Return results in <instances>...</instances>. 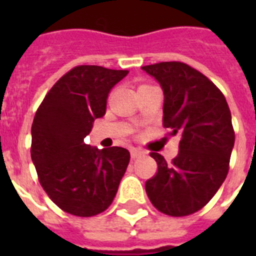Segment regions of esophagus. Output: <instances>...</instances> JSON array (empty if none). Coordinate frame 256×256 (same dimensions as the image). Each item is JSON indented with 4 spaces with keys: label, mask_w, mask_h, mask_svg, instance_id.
I'll use <instances>...</instances> for the list:
<instances>
[{
    "label": "esophagus",
    "mask_w": 256,
    "mask_h": 256,
    "mask_svg": "<svg viewBox=\"0 0 256 256\" xmlns=\"http://www.w3.org/2000/svg\"><path fill=\"white\" fill-rule=\"evenodd\" d=\"M130 154H132V160H136V158H140V156H144V152H142L140 148H132Z\"/></svg>",
    "instance_id": "esophagus-1"
}]
</instances>
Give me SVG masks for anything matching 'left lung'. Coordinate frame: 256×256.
Listing matches in <instances>:
<instances>
[{
	"label": "left lung",
	"instance_id": "left-lung-1",
	"mask_svg": "<svg viewBox=\"0 0 256 256\" xmlns=\"http://www.w3.org/2000/svg\"><path fill=\"white\" fill-rule=\"evenodd\" d=\"M142 70L164 90V126L170 136H180L171 164L150 154L158 172L146 182V192L160 212L190 215L208 203L227 176L235 142L230 108L220 90L186 64L160 62Z\"/></svg>",
	"mask_w": 256,
	"mask_h": 256
}]
</instances>
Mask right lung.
I'll use <instances>...</instances> for the list:
<instances>
[{
  "instance_id": "1",
  "label": "right lung",
  "mask_w": 256,
  "mask_h": 256,
  "mask_svg": "<svg viewBox=\"0 0 256 256\" xmlns=\"http://www.w3.org/2000/svg\"><path fill=\"white\" fill-rule=\"evenodd\" d=\"M128 70L77 66L50 88L32 126V160L50 199L66 212L92 216L116 196L130 152L112 146L96 148L84 138L104 116L112 86Z\"/></svg>"
}]
</instances>
